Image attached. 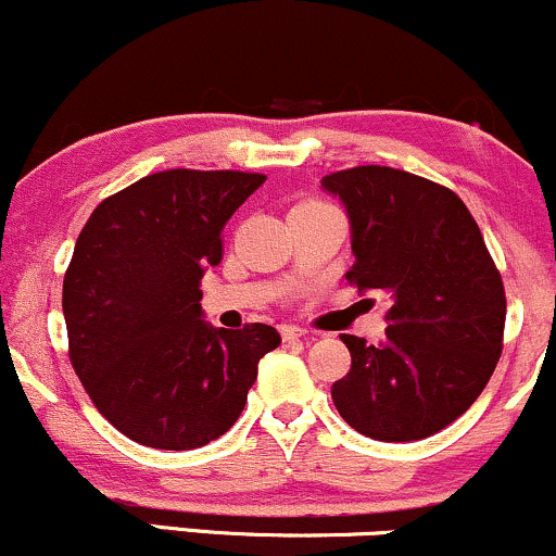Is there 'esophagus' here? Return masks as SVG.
<instances>
[{
    "label": "esophagus",
    "instance_id": "1",
    "mask_svg": "<svg viewBox=\"0 0 556 556\" xmlns=\"http://www.w3.org/2000/svg\"><path fill=\"white\" fill-rule=\"evenodd\" d=\"M305 337H308V331H305V329L292 327V324H285V327H282V340H287V342L305 340Z\"/></svg>",
    "mask_w": 556,
    "mask_h": 556
}]
</instances>
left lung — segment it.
Listing matches in <instances>:
<instances>
[{"instance_id": "left-lung-1", "label": "left lung", "mask_w": 556, "mask_h": 556, "mask_svg": "<svg viewBox=\"0 0 556 556\" xmlns=\"http://www.w3.org/2000/svg\"><path fill=\"white\" fill-rule=\"evenodd\" d=\"M350 219L358 292H387V337L342 334L350 374L331 400L363 437L416 442L473 405L502 355V277L481 229L452 190L392 167H353L321 180Z\"/></svg>"}]
</instances>
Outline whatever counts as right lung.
I'll use <instances>...</instances> for the list:
<instances>
[{
  "mask_svg": "<svg viewBox=\"0 0 556 556\" xmlns=\"http://www.w3.org/2000/svg\"><path fill=\"white\" fill-rule=\"evenodd\" d=\"M251 172L167 169L101 201L62 285L70 361L117 431L195 450L235 426L279 331L212 327L198 290L222 229L264 185Z\"/></svg>",
  "mask_w": 556,
  "mask_h": 556,
  "instance_id": "obj_1",
  "label": "right lung"
}]
</instances>
